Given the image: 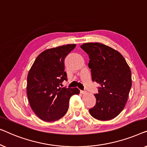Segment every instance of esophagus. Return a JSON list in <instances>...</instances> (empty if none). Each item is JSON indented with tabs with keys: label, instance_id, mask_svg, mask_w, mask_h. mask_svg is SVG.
<instances>
[{
	"label": "esophagus",
	"instance_id": "obj_1",
	"mask_svg": "<svg viewBox=\"0 0 147 147\" xmlns=\"http://www.w3.org/2000/svg\"><path fill=\"white\" fill-rule=\"evenodd\" d=\"M80 93L81 94H86V91H85V90H80Z\"/></svg>",
	"mask_w": 147,
	"mask_h": 147
}]
</instances>
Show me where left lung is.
Returning a JSON list of instances; mask_svg holds the SVG:
<instances>
[{"label": "left lung", "instance_id": "obj_1", "mask_svg": "<svg viewBox=\"0 0 147 147\" xmlns=\"http://www.w3.org/2000/svg\"><path fill=\"white\" fill-rule=\"evenodd\" d=\"M89 57L88 67L92 80L100 84L95 94L96 105L89 109L90 115L100 121H109L125 108L132 86L131 71L119 52L98 42L82 45Z\"/></svg>", "mask_w": 147, "mask_h": 147}]
</instances>
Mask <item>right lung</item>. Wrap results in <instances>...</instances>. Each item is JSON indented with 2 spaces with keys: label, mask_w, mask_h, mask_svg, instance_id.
<instances>
[{
  "label": "right lung",
  "mask_w": 147,
  "mask_h": 147,
  "mask_svg": "<svg viewBox=\"0 0 147 147\" xmlns=\"http://www.w3.org/2000/svg\"><path fill=\"white\" fill-rule=\"evenodd\" d=\"M76 45L49 49L39 55L27 76L26 92L30 107L44 121H57L68 111L70 98L79 94L77 88L60 87L67 80L65 59Z\"/></svg>",
  "instance_id": "right-lung-1"
}]
</instances>
